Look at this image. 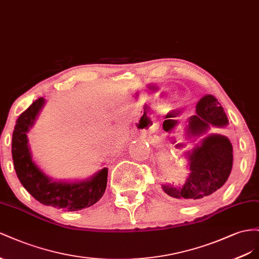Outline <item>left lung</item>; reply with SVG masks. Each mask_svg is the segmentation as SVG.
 Returning a JSON list of instances; mask_svg holds the SVG:
<instances>
[{
	"instance_id": "left-lung-1",
	"label": "left lung",
	"mask_w": 259,
	"mask_h": 259,
	"mask_svg": "<svg viewBox=\"0 0 259 259\" xmlns=\"http://www.w3.org/2000/svg\"><path fill=\"white\" fill-rule=\"evenodd\" d=\"M228 117L223 106L211 94L198 101L196 115L190 117L187 138L198 142L187 152L190 175L180 187L162 184L166 194L180 199H199L217 192L231 174L233 162L232 144L227 137L207 135L209 125L226 127Z\"/></svg>"
}]
</instances>
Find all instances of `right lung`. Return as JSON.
I'll list each match as a JSON object with an SVG mask.
<instances>
[{
	"instance_id": "1",
	"label": "right lung",
	"mask_w": 259,
	"mask_h": 259,
	"mask_svg": "<svg viewBox=\"0 0 259 259\" xmlns=\"http://www.w3.org/2000/svg\"><path fill=\"white\" fill-rule=\"evenodd\" d=\"M46 100L39 98L21 113L15 124L12 140L14 167L20 183L36 201L68 211L94 205L104 194L108 169L103 168L91 178L78 182L53 181L35 165L29 149L27 134L38 117Z\"/></svg>"
}]
</instances>
